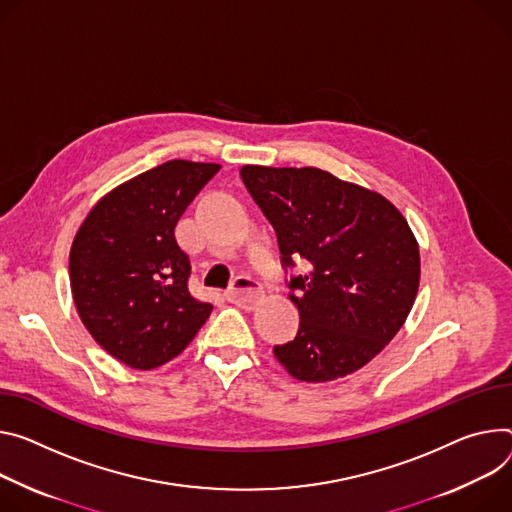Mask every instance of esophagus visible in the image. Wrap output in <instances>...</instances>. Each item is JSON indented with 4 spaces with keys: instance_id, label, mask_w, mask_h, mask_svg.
Returning a JSON list of instances; mask_svg holds the SVG:
<instances>
[{
    "instance_id": "obj_1",
    "label": "esophagus",
    "mask_w": 512,
    "mask_h": 512,
    "mask_svg": "<svg viewBox=\"0 0 512 512\" xmlns=\"http://www.w3.org/2000/svg\"><path fill=\"white\" fill-rule=\"evenodd\" d=\"M263 288L259 282H255L249 275H239L232 288L226 292V300L230 304H237L241 308H255V304L261 300Z\"/></svg>"
}]
</instances>
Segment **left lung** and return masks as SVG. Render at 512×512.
<instances>
[{"label":"left lung","mask_w":512,"mask_h":512,"mask_svg":"<svg viewBox=\"0 0 512 512\" xmlns=\"http://www.w3.org/2000/svg\"><path fill=\"white\" fill-rule=\"evenodd\" d=\"M243 181L277 232L282 259L308 261L290 280L294 341L273 353L300 382L345 378L400 331L421 282V253L382 194L316 167L245 165Z\"/></svg>","instance_id":"left-lung-1"}]
</instances>
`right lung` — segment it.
<instances>
[{
	"instance_id": "right-lung-1",
	"label": "right lung",
	"mask_w": 512,
	"mask_h": 512,
	"mask_svg": "<svg viewBox=\"0 0 512 512\" xmlns=\"http://www.w3.org/2000/svg\"><path fill=\"white\" fill-rule=\"evenodd\" d=\"M218 169L185 159L157 165L100 198L75 232L69 277L77 314L94 341L132 369L177 357L212 312L188 290L190 257L175 226Z\"/></svg>"
}]
</instances>
